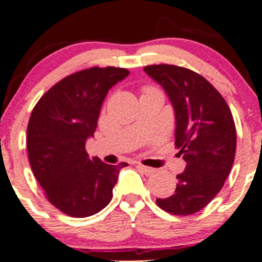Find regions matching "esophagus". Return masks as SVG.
Instances as JSON below:
<instances>
[{
  "instance_id": "esophagus-1",
  "label": "esophagus",
  "mask_w": 262,
  "mask_h": 262,
  "mask_svg": "<svg viewBox=\"0 0 262 262\" xmlns=\"http://www.w3.org/2000/svg\"><path fill=\"white\" fill-rule=\"evenodd\" d=\"M137 168L138 170H141L142 172L144 173V175L149 176V175H153V173L156 172L155 168H150V167H147V166H143V165H137Z\"/></svg>"
}]
</instances>
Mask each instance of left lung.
Returning <instances> with one entry per match:
<instances>
[{
    "instance_id": "1",
    "label": "left lung",
    "mask_w": 262,
    "mask_h": 262,
    "mask_svg": "<svg viewBox=\"0 0 262 262\" xmlns=\"http://www.w3.org/2000/svg\"><path fill=\"white\" fill-rule=\"evenodd\" d=\"M163 87L176 119L175 147L186 162L171 196L158 207L173 215H191L221 191L236 155V125L226 100L199 73L173 64L146 66Z\"/></svg>"
}]
</instances>
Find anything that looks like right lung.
<instances>
[{
	"mask_svg": "<svg viewBox=\"0 0 262 262\" xmlns=\"http://www.w3.org/2000/svg\"><path fill=\"white\" fill-rule=\"evenodd\" d=\"M128 75L116 67L72 73L49 89L31 112L26 133L31 170L48 202L67 215L84 218L104 209L119 171L128 166L106 165L86 152L107 92Z\"/></svg>",
	"mask_w": 262,
	"mask_h": 262,
	"instance_id": "add662e5",
	"label": "right lung"
}]
</instances>
